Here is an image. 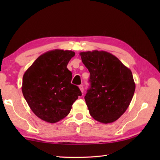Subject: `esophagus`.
Here are the masks:
<instances>
[{
    "instance_id": "obj_1",
    "label": "esophagus",
    "mask_w": 160,
    "mask_h": 160,
    "mask_svg": "<svg viewBox=\"0 0 160 160\" xmlns=\"http://www.w3.org/2000/svg\"><path fill=\"white\" fill-rule=\"evenodd\" d=\"M79 88H80V91H81V92L83 93V91H84L83 85H82V84H81V85H80V86H79Z\"/></svg>"
}]
</instances>
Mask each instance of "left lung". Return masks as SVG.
Returning <instances> with one entry per match:
<instances>
[{"label":"left lung","instance_id":"8db88e82","mask_svg":"<svg viewBox=\"0 0 160 160\" xmlns=\"http://www.w3.org/2000/svg\"><path fill=\"white\" fill-rule=\"evenodd\" d=\"M90 73L91 87L84 100L95 120L108 124L117 120L130 104L135 84L130 69L104 51L80 52Z\"/></svg>","mask_w":160,"mask_h":160}]
</instances>
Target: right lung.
I'll use <instances>...</instances> for the list:
<instances>
[{
  "mask_svg": "<svg viewBox=\"0 0 160 160\" xmlns=\"http://www.w3.org/2000/svg\"><path fill=\"white\" fill-rule=\"evenodd\" d=\"M74 56L72 51H49L40 56L23 75L24 98L33 113L47 122L62 120L82 96L79 88L71 83L72 73L67 68Z\"/></svg>",
  "mask_w": 160,
  "mask_h": 160,
  "instance_id": "1",
  "label": "right lung"
}]
</instances>
